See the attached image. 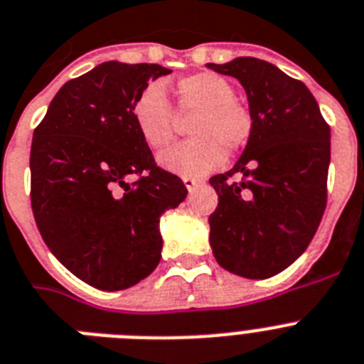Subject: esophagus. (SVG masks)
<instances>
[{
	"instance_id": "1",
	"label": "esophagus",
	"mask_w": 364,
	"mask_h": 364,
	"mask_svg": "<svg viewBox=\"0 0 364 364\" xmlns=\"http://www.w3.org/2000/svg\"><path fill=\"white\" fill-rule=\"evenodd\" d=\"M184 186L186 188H188V191H193L195 188H197L198 184H200V180H197V178H191V176H184Z\"/></svg>"
}]
</instances>
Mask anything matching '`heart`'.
I'll list each match as a JSON object with an SVG mask.
<instances>
[{
	"label": "heart",
	"instance_id": "1",
	"mask_svg": "<svg viewBox=\"0 0 364 364\" xmlns=\"http://www.w3.org/2000/svg\"><path fill=\"white\" fill-rule=\"evenodd\" d=\"M178 108L198 110L191 125L195 138L173 145L158 156V164L180 176H204L226 160L228 149L235 151L252 134L250 112L235 101V88L217 73H195L176 85ZM139 134L152 149H164L175 134V108L166 86L151 82L132 107Z\"/></svg>",
	"mask_w": 364,
	"mask_h": 364
}]
</instances>
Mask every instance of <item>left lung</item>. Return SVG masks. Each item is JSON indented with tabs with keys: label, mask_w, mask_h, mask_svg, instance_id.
<instances>
[{
	"label": "left lung",
	"mask_w": 364,
	"mask_h": 364,
	"mask_svg": "<svg viewBox=\"0 0 364 364\" xmlns=\"http://www.w3.org/2000/svg\"><path fill=\"white\" fill-rule=\"evenodd\" d=\"M247 92L252 134L235 166L210 178L219 195L210 245L223 269L265 279L311 243L326 210L330 127L313 93L274 64L239 57L208 64ZM243 174L239 183L230 176Z\"/></svg>",
	"instance_id": "obj_1"
}]
</instances>
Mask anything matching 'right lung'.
<instances>
[{"instance_id":"obj_1","label":"right lung","mask_w":364,"mask_h":364,"mask_svg":"<svg viewBox=\"0 0 364 364\" xmlns=\"http://www.w3.org/2000/svg\"><path fill=\"white\" fill-rule=\"evenodd\" d=\"M171 70L102 62L53 97L31 145V206L48 248L101 291L129 289L161 257V213L188 195L136 127L139 92ZM130 174L142 176L129 185Z\"/></svg>"}]
</instances>
